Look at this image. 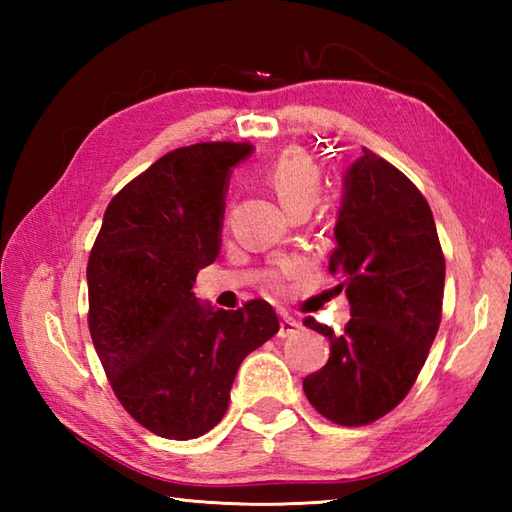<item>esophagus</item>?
<instances>
[{
  "label": "esophagus",
  "mask_w": 512,
  "mask_h": 512,
  "mask_svg": "<svg viewBox=\"0 0 512 512\" xmlns=\"http://www.w3.org/2000/svg\"><path fill=\"white\" fill-rule=\"evenodd\" d=\"M299 328H301L299 321L288 317V314H281V319H279V336H281V339H286V336L297 334Z\"/></svg>",
  "instance_id": "34e87169"
}]
</instances>
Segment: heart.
I'll list each match as a JSON object with an SVG mask.
<instances>
[{
	"instance_id": "heart-1",
	"label": "heart",
	"mask_w": 512,
	"mask_h": 512,
	"mask_svg": "<svg viewBox=\"0 0 512 512\" xmlns=\"http://www.w3.org/2000/svg\"><path fill=\"white\" fill-rule=\"evenodd\" d=\"M266 187L275 193V198L284 204V209L292 215L308 213L319 202L323 191V180L317 162L310 158L308 151L299 147H290L270 162L264 169ZM301 270V264L295 259H281L275 268H270L268 284L281 288L284 281L295 277Z\"/></svg>"
}]
</instances>
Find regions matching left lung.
I'll return each instance as SVG.
<instances>
[{
    "mask_svg": "<svg viewBox=\"0 0 512 512\" xmlns=\"http://www.w3.org/2000/svg\"><path fill=\"white\" fill-rule=\"evenodd\" d=\"M330 273L341 275L352 319L345 332L303 319L328 336L330 358L303 378L310 405L343 427L396 409L416 383L442 319L444 253L420 189L374 151L347 169Z\"/></svg>",
    "mask_w": 512,
    "mask_h": 512,
    "instance_id": "1",
    "label": "left lung"
}]
</instances>
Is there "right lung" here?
Here are the masks:
<instances>
[{
  "instance_id": "right-lung-1",
  "label": "right lung",
  "mask_w": 512,
  "mask_h": 512,
  "mask_svg": "<svg viewBox=\"0 0 512 512\" xmlns=\"http://www.w3.org/2000/svg\"><path fill=\"white\" fill-rule=\"evenodd\" d=\"M250 143L173 149L118 191L88 259V325L118 402L145 429L191 440L224 418L244 358L279 332L264 299L206 310L191 292L220 253L228 171Z\"/></svg>"
}]
</instances>
